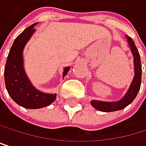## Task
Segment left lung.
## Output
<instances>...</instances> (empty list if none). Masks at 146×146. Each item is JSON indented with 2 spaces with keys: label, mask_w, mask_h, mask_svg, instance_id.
I'll list each match as a JSON object with an SVG mask.
<instances>
[{
  "label": "left lung",
  "mask_w": 146,
  "mask_h": 146,
  "mask_svg": "<svg viewBox=\"0 0 146 146\" xmlns=\"http://www.w3.org/2000/svg\"><path fill=\"white\" fill-rule=\"evenodd\" d=\"M128 45L131 49V52L132 53L134 58V77L131 83V86L129 88L128 91L124 94V96L115 102H103L98 100H93L90 102L91 105L94 109L98 110L99 111L102 112H112L117 111L124 109L129 104H131L134 99L136 98L137 94L140 89L141 86V78H142V66H141V60H140V55L138 53L137 49L135 45L134 41L132 38L126 36Z\"/></svg>",
  "instance_id": "1"
}]
</instances>
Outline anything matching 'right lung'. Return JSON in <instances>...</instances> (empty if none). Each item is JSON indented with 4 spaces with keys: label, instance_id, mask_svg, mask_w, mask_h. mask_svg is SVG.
<instances>
[{
    "label": "right lung",
    "instance_id": "right-lung-1",
    "mask_svg": "<svg viewBox=\"0 0 146 146\" xmlns=\"http://www.w3.org/2000/svg\"><path fill=\"white\" fill-rule=\"evenodd\" d=\"M37 23L25 29L15 39L9 51L4 69V79L7 91L10 97L18 105L25 109H41L52 104L56 94H47L36 89L27 76L23 62V49L36 30ZM66 66L63 71V79L70 70Z\"/></svg>",
    "mask_w": 146,
    "mask_h": 146
}]
</instances>
